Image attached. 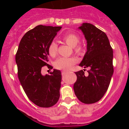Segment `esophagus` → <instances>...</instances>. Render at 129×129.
Here are the masks:
<instances>
[{"label": "esophagus", "mask_w": 129, "mask_h": 129, "mask_svg": "<svg viewBox=\"0 0 129 129\" xmlns=\"http://www.w3.org/2000/svg\"><path fill=\"white\" fill-rule=\"evenodd\" d=\"M67 73V71H62V75H65Z\"/></svg>", "instance_id": "obj_1"}]
</instances>
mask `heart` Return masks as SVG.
<instances>
[{
	"instance_id": "heart-1",
	"label": "heart",
	"mask_w": 129,
	"mask_h": 129,
	"mask_svg": "<svg viewBox=\"0 0 129 129\" xmlns=\"http://www.w3.org/2000/svg\"><path fill=\"white\" fill-rule=\"evenodd\" d=\"M63 41L68 45L74 47L75 51L78 53H82L83 48L81 45H77L79 43V38L74 33H68L63 37ZM48 51L51 56H55L57 53V44L53 41L50 44L48 47ZM78 61L76 58L74 57H60L56 60L54 66L57 69L67 70L70 69Z\"/></svg>"
}]
</instances>
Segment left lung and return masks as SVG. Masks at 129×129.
I'll return each mask as SVG.
<instances>
[{
  "label": "left lung",
  "mask_w": 129,
  "mask_h": 129,
  "mask_svg": "<svg viewBox=\"0 0 129 129\" xmlns=\"http://www.w3.org/2000/svg\"><path fill=\"white\" fill-rule=\"evenodd\" d=\"M79 29L87 41V52L79 66L90 68L75 72L77 80L73 89L76 97L84 104L99 101L109 88L113 73V50L107 35L93 25L83 23Z\"/></svg>",
  "instance_id": "8db88e82"
}]
</instances>
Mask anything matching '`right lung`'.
<instances>
[{"mask_svg": "<svg viewBox=\"0 0 129 129\" xmlns=\"http://www.w3.org/2000/svg\"><path fill=\"white\" fill-rule=\"evenodd\" d=\"M62 26L40 25L26 32L19 43L16 54L17 75L22 88L31 101L41 107H50L60 97L62 75L54 69L50 75L41 73L44 66L51 67L48 47Z\"/></svg>", "mask_w": 129, "mask_h": 129, "instance_id": "1", "label": "right lung"}]
</instances>
